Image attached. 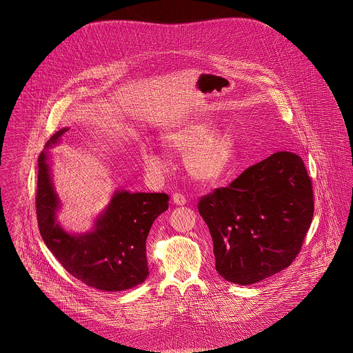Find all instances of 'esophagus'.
Listing matches in <instances>:
<instances>
[{
  "label": "esophagus",
  "instance_id": "esophagus-1",
  "mask_svg": "<svg viewBox=\"0 0 353 353\" xmlns=\"http://www.w3.org/2000/svg\"><path fill=\"white\" fill-rule=\"evenodd\" d=\"M172 200L176 205H185L186 203V199H185L184 194H181V193H174Z\"/></svg>",
  "mask_w": 353,
  "mask_h": 353
}]
</instances>
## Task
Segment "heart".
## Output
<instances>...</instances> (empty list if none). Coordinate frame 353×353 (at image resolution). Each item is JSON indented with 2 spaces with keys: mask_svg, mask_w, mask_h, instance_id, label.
I'll use <instances>...</instances> for the list:
<instances>
[{
  "mask_svg": "<svg viewBox=\"0 0 353 353\" xmlns=\"http://www.w3.org/2000/svg\"><path fill=\"white\" fill-rule=\"evenodd\" d=\"M170 151L186 154L185 164L189 173L202 183L219 180L234 156V139L226 132H212V125L203 120H193L164 136ZM141 157L153 172L167 168V159L152 148L141 145Z\"/></svg>",
  "mask_w": 353,
  "mask_h": 353,
  "instance_id": "obj_1",
  "label": "heart"
}]
</instances>
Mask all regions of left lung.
I'll return each instance as SVG.
<instances>
[{"label": "left lung", "mask_w": 353, "mask_h": 353, "mask_svg": "<svg viewBox=\"0 0 353 353\" xmlns=\"http://www.w3.org/2000/svg\"><path fill=\"white\" fill-rule=\"evenodd\" d=\"M199 212L219 275L252 285L288 268L301 252L314 217L312 181L301 156L276 152L202 196Z\"/></svg>", "instance_id": "left-lung-1"}]
</instances>
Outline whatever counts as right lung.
Masks as SVG:
<instances>
[{"instance_id": "1", "label": "right lung", "mask_w": 353, "mask_h": 353, "mask_svg": "<svg viewBox=\"0 0 353 353\" xmlns=\"http://www.w3.org/2000/svg\"><path fill=\"white\" fill-rule=\"evenodd\" d=\"M68 131L51 136L46 148ZM48 153L38 157L37 221L46 246L72 276L103 291H123L143 283L148 274L147 236L152 223L168 209L167 193L117 192L94 232L70 235L55 222L58 199L51 185Z\"/></svg>"}]
</instances>
